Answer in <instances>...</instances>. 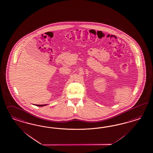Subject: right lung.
<instances>
[{
  "label": "right lung",
  "instance_id": "obj_1",
  "mask_svg": "<svg viewBox=\"0 0 153 153\" xmlns=\"http://www.w3.org/2000/svg\"><path fill=\"white\" fill-rule=\"evenodd\" d=\"M34 105H36L37 107H43V106H46L48 104H41V105H39V104H33Z\"/></svg>",
  "mask_w": 153,
  "mask_h": 153
}]
</instances>
